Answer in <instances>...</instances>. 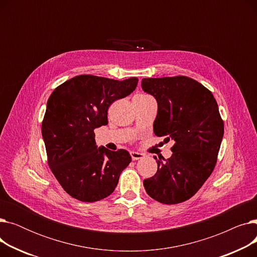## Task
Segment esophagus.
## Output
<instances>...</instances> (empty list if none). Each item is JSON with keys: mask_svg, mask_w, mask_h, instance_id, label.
I'll return each mask as SVG.
<instances>
[{"mask_svg": "<svg viewBox=\"0 0 257 257\" xmlns=\"http://www.w3.org/2000/svg\"><path fill=\"white\" fill-rule=\"evenodd\" d=\"M131 157H132V160H139V159H142L145 157V154L144 153H140V152H131Z\"/></svg>", "mask_w": 257, "mask_h": 257, "instance_id": "34e87169", "label": "esophagus"}]
</instances>
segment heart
Here are the masks:
<instances>
[{"instance_id":"heart-1","label":"heart","mask_w":257,"mask_h":257,"mask_svg":"<svg viewBox=\"0 0 257 257\" xmlns=\"http://www.w3.org/2000/svg\"><path fill=\"white\" fill-rule=\"evenodd\" d=\"M143 96H146V94H143Z\"/></svg>"}]
</instances>
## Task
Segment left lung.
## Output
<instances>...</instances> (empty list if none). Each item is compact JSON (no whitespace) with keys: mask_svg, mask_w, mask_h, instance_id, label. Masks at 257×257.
Here are the masks:
<instances>
[{"mask_svg":"<svg viewBox=\"0 0 257 257\" xmlns=\"http://www.w3.org/2000/svg\"><path fill=\"white\" fill-rule=\"evenodd\" d=\"M142 87L158 104L154 133L175 142L172 156L157 160L156 174L144 180L145 190L160 203L178 204L192 198L211 175L224 121L211 91L190 77L144 78Z\"/></svg>","mask_w":257,"mask_h":257,"instance_id":"1","label":"left lung"}]
</instances>
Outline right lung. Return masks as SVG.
Here are the masks:
<instances>
[{
	"label": "right lung",
	"instance_id": "add662e5",
	"mask_svg": "<svg viewBox=\"0 0 257 257\" xmlns=\"http://www.w3.org/2000/svg\"><path fill=\"white\" fill-rule=\"evenodd\" d=\"M139 79L123 81L79 75L50 96L42 124L48 165L63 190L82 202L109 196L130 163L123 149H97L93 130L108 124V108L137 88Z\"/></svg>",
	"mask_w": 257,
	"mask_h": 257
}]
</instances>
